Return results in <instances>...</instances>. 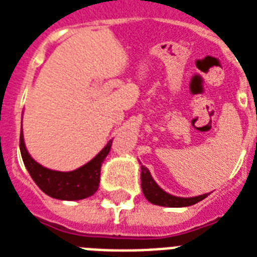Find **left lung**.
I'll return each mask as SVG.
<instances>
[{"label": "left lung", "instance_id": "left-lung-1", "mask_svg": "<svg viewBox=\"0 0 257 257\" xmlns=\"http://www.w3.org/2000/svg\"><path fill=\"white\" fill-rule=\"evenodd\" d=\"M141 187H142L145 198L149 200L150 203L165 206V207H187V206L198 203L207 196V194H203L199 196H194V198H180V196L168 194L161 187H158V184L150 175L149 169L144 165H141Z\"/></svg>", "mask_w": 257, "mask_h": 257}]
</instances>
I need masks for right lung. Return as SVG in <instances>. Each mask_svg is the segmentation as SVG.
I'll return each mask as SVG.
<instances>
[{"label":"right lung","mask_w":257,"mask_h":257,"mask_svg":"<svg viewBox=\"0 0 257 257\" xmlns=\"http://www.w3.org/2000/svg\"><path fill=\"white\" fill-rule=\"evenodd\" d=\"M112 146V140L103 148L94 158L86 163L76 171L70 172H59L44 168L31 157L24 144L23 130L20 134V152L27 171L34 179L36 186L43 191L44 194L61 200H80L85 199L97 191L100 183V169L104 158L109 153Z\"/></svg>","instance_id":"1"}]
</instances>
